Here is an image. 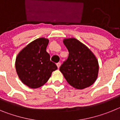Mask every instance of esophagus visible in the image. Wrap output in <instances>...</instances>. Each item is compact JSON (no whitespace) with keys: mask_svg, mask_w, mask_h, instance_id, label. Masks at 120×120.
Instances as JSON below:
<instances>
[{"mask_svg":"<svg viewBox=\"0 0 120 120\" xmlns=\"http://www.w3.org/2000/svg\"><path fill=\"white\" fill-rule=\"evenodd\" d=\"M56 65L57 67H58V68H59V67L61 66V63H60V62H58V63L56 64Z\"/></svg>","mask_w":120,"mask_h":120,"instance_id":"esophagus-1","label":"esophagus"}]
</instances>
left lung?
Here are the masks:
<instances>
[{
  "mask_svg": "<svg viewBox=\"0 0 120 120\" xmlns=\"http://www.w3.org/2000/svg\"><path fill=\"white\" fill-rule=\"evenodd\" d=\"M68 50L67 61L60 67L67 82L73 88L83 90L95 82L98 77V60L88 47L75 38L64 39Z\"/></svg>",
  "mask_w": 120,
  "mask_h": 120,
  "instance_id": "left-lung-1",
  "label": "left lung"
}]
</instances>
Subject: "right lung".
<instances>
[{"instance_id":"1","label":"right lung","mask_w":120,"mask_h":120,"mask_svg":"<svg viewBox=\"0 0 120 120\" xmlns=\"http://www.w3.org/2000/svg\"><path fill=\"white\" fill-rule=\"evenodd\" d=\"M49 42L45 38L37 39L24 47L16 57L15 69L19 79L30 88L45 84L58 68L46 52Z\"/></svg>"}]
</instances>
